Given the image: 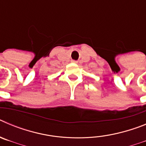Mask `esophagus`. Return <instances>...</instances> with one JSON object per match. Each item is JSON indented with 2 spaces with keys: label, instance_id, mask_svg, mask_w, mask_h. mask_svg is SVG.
I'll use <instances>...</instances> for the list:
<instances>
[{
  "label": "esophagus",
  "instance_id": "34e87169",
  "mask_svg": "<svg viewBox=\"0 0 146 146\" xmlns=\"http://www.w3.org/2000/svg\"><path fill=\"white\" fill-rule=\"evenodd\" d=\"M72 63H74V64H77V60H72Z\"/></svg>",
  "mask_w": 146,
  "mask_h": 146
}]
</instances>
